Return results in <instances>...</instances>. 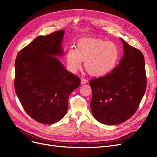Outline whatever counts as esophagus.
I'll return each instance as SVG.
<instances>
[{
  "instance_id": "esophagus-1",
  "label": "esophagus",
  "mask_w": 157,
  "mask_h": 157,
  "mask_svg": "<svg viewBox=\"0 0 157 157\" xmlns=\"http://www.w3.org/2000/svg\"><path fill=\"white\" fill-rule=\"evenodd\" d=\"M88 82V81L86 79H84V78H82L81 79V85H84V84H86Z\"/></svg>"
}]
</instances>
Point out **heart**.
<instances>
[{
	"mask_svg": "<svg viewBox=\"0 0 157 157\" xmlns=\"http://www.w3.org/2000/svg\"><path fill=\"white\" fill-rule=\"evenodd\" d=\"M119 59V49L112 42L95 38H83L78 42L76 49H69L67 62L70 70L75 72L85 61L87 72L94 77H102L112 72Z\"/></svg>",
	"mask_w": 157,
	"mask_h": 157,
	"instance_id": "b5f03b06",
	"label": "heart"
}]
</instances>
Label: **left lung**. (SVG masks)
<instances>
[{
  "instance_id": "1",
  "label": "left lung",
  "mask_w": 157,
  "mask_h": 157,
  "mask_svg": "<svg viewBox=\"0 0 157 157\" xmlns=\"http://www.w3.org/2000/svg\"><path fill=\"white\" fill-rule=\"evenodd\" d=\"M124 53L119 64L104 77L90 81V109L98 122L119 124L134 114L146 90L144 57L121 38Z\"/></svg>"
}]
</instances>
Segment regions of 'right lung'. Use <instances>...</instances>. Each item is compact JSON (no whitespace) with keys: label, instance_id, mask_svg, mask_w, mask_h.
<instances>
[{"label":"right lung","instance_id":"right-lung-1","mask_svg":"<svg viewBox=\"0 0 157 157\" xmlns=\"http://www.w3.org/2000/svg\"><path fill=\"white\" fill-rule=\"evenodd\" d=\"M64 30L40 36L20 51L15 62V90L29 116L41 123L61 120L68 97L80 79L68 72L57 58L64 53Z\"/></svg>","mask_w":157,"mask_h":157}]
</instances>
